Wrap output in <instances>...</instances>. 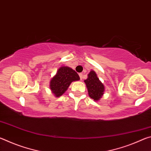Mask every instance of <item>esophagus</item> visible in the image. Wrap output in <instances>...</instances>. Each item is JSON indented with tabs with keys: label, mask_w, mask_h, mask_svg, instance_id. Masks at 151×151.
Segmentation results:
<instances>
[{
	"label": "esophagus",
	"mask_w": 151,
	"mask_h": 151,
	"mask_svg": "<svg viewBox=\"0 0 151 151\" xmlns=\"http://www.w3.org/2000/svg\"><path fill=\"white\" fill-rule=\"evenodd\" d=\"M79 76H80L81 80H83V73H79Z\"/></svg>",
	"instance_id": "obj_1"
}]
</instances>
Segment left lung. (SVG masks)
Instances as JSON below:
<instances>
[{"label":"left lung","instance_id":"1","mask_svg":"<svg viewBox=\"0 0 151 151\" xmlns=\"http://www.w3.org/2000/svg\"><path fill=\"white\" fill-rule=\"evenodd\" d=\"M87 88L88 95L94 101H98L103 96L104 86L99 80L96 73L91 70L88 75V78L84 81Z\"/></svg>","mask_w":151,"mask_h":151}]
</instances>
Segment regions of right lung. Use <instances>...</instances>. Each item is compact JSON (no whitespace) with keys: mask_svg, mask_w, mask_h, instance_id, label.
<instances>
[{"mask_svg":"<svg viewBox=\"0 0 151 151\" xmlns=\"http://www.w3.org/2000/svg\"><path fill=\"white\" fill-rule=\"evenodd\" d=\"M77 73L68 66H61L50 81V88L56 97H59L65 93L73 81H79Z\"/></svg>","mask_w":151,"mask_h":151,"instance_id":"right-lung-1","label":"right lung"}]
</instances>
